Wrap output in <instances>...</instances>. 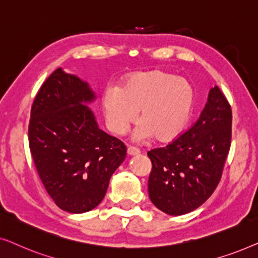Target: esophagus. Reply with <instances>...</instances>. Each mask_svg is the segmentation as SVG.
I'll return each mask as SVG.
<instances>
[{
    "instance_id": "obj_1",
    "label": "esophagus",
    "mask_w": 258,
    "mask_h": 258,
    "mask_svg": "<svg viewBox=\"0 0 258 258\" xmlns=\"http://www.w3.org/2000/svg\"><path fill=\"white\" fill-rule=\"evenodd\" d=\"M126 153H128V155H130V156H136V155H140L141 151L139 148L128 146V150H126Z\"/></svg>"
}]
</instances>
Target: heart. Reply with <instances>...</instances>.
<instances>
[{"label": "heart", "mask_w": 258, "mask_h": 258, "mask_svg": "<svg viewBox=\"0 0 258 258\" xmlns=\"http://www.w3.org/2000/svg\"><path fill=\"white\" fill-rule=\"evenodd\" d=\"M108 125L123 134L139 112L136 137L153 136L168 143L184 132L195 107V90L189 81L162 69L135 73L119 89L109 88L102 97Z\"/></svg>", "instance_id": "b5f03b06"}]
</instances>
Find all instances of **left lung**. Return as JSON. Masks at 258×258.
<instances>
[{
	"label": "left lung",
	"instance_id": "1",
	"mask_svg": "<svg viewBox=\"0 0 258 258\" xmlns=\"http://www.w3.org/2000/svg\"><path fill=\"white\" fill-rule=\"evenodd\" d=\"M232 112L217 86L211 88L200 117L165 147L148 151L149 197L168 215L188 214L213 195L231 144Z\"/></svg>",
	"mask_w": 258,
	"mask_h": 258
}]
</instances>
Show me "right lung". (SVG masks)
<instances>
[{"instance_id":"right-lung-1","label":"right lung","mask_w":258,"mask_h":258,"mask_svg":"<svg viewBox=\"0 0 258 258\" xmlns=\"http://www.w3.org/2000/svg\"><path fill=\"white\" fill-rule=\"evenodd\" d=\"M94 93L79 77L56 69L31 105L28 140L37 174L56 206L87 213L102 202L111 175L124 161L121 140L98 129Z\"/></svg>"}]
</instances>
